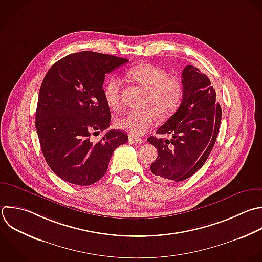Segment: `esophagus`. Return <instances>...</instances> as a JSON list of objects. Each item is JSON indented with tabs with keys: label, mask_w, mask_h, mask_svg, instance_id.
<instances>
[{
	"label": "esophagus",
	"mask_w": 262,
	"mask_h": 262,
	"mask_svg": "<svg viewBox=\"0 0 262 262\" xmlns=\"http://www.w3.org/2000/svg\"><path fill=\"white\" fill-rule=\"evenodd\" d=\"M129 141L132 143H137V144H142L143 140L139 137H135V136H129Z\"/></svg>",
	"instance_id": "34e87169"
}]
</instances>
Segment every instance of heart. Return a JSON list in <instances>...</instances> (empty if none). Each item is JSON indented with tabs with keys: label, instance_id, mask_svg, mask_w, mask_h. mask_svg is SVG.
Masks as SVG:
<instances>
[{
	"label": "heart",
	"instance_id": "1",
	"mask_svg": "<svg viewBox=\"0 0 262 262\" xmlns=\"http://www.w3.org/2000/svg\"><path fill=\"white\" fill-rule=\"evenodd\" d=\"M126 77L149 92L146 106L152 108L130 110L117 120V126L131 135H142L157 123L158 114L166 118L176 111L183 95V85L179 78L168 77L165 70L151 63H141L128 69ZM121 81L111 79L104 87V97L112 110L121 107Z\"/></svg>",
	"mask_w": 262,
	"mask_h": 262
}]
</instances>
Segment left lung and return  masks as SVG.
<instances>
[{"label":"left lung","mask_w":262,"mask_h":262,"mask_svg":"<svg viewBox=\"0 0 262 262\" xmlns=\"http://www.w3.org/2000/svg\"><path fill=\"white\" fill-rule=\"evenodd\" d=\"M181 82L183 95L180 106L157 130V134H171L172 139L147 138L158 150L150 171L160 180L182 181L202 168L220 127L221 107L209 78L199 69L186 66Z\"/></svg>","instance_id":"1"}]
</instances>
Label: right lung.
Here are the masks:
<instances>
[{"label": "right lung", "instance_id": "add662e5", "mask_svg": "<svg viewBox=\"0 0 262 262\" xmlns=\"http://www.w3.org/2000/svg\"><path fill=\"white\" fill-rule=\"evenodd\" d=\"M128 59L83 51L55 62L40 88L36 129L50 169L61 179L90 185L106 172L114 150L128 141L107 130L97 142L91 135L110 127L111 111L102 88L105 75Z\"/></svg>", "mask_w": 262, "mask_h": 262}]
</instances>
